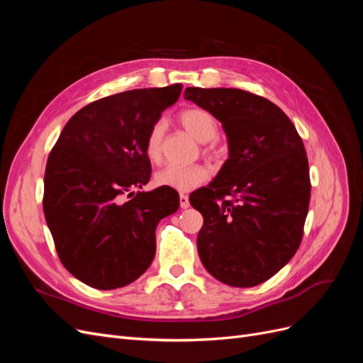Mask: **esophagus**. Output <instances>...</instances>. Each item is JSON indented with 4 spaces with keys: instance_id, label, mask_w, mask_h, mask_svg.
Masks as SVG:
<instances>
[{
    "instance_id": "esophagus-1",
    "label": "esophagus",
    "mask_w": 363,
    "mask_h": 363,
    "mask_svg": "<svg viewBox=\"0 0 363 363\" xmlns=\"http://www.w3.org/2000/svg\"><path fill=\"white\" fill-rule=\"evenodd\" d=\"M191 204H189V196L184 195V194H180V207L182 208H188Z\"/></svg>"
}]
</instances>
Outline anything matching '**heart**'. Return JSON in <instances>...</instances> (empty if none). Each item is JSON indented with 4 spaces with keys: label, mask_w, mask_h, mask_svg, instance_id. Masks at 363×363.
I'll list each match as a JSON object with an SVG mask.
<instances>
[{
    "label": "heart",
    "mask_w": 363,
    "mask_h": 363,
    "mask_svg": "<svg viewBox=\"0 0 363 363\" xmlns=\"http://www.w3.org/2000/svg\"><path fill=\"white\" fill-rule=\"evenodd\" d=\"M180 123L189 133L201 144L213 140L218 136V123L211 112L200 107H192L182 112ZM164 133V123L160 119L148 131L145 142L147 157L151 162H157L162 152V139ZM208 179V171L201 164L180 167V164H168L156 174V183L162 188L172 191L188 192L199 188Z\"/></svg>",
    "instance_id": "obj_1"
}]
</instances>
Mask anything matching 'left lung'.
Wrapping results in <instances>:
<instances>
[{
	"label": "left lung",
	"mask_w": 363,
	"mask_h": 363,
	"mask_svg": "<svg viewBox=\"0 0 363 363\" xmlns=\"http://www.w3.org/2000/svg\"><path fill=\"white\" fill-rule=\"evenodd\" d=\"M184 100L223 124L228 159L191 200L204 224V268L228 286L267 281L294 257L311 200L309 163L291 119L269 100L232 87H186ZM228 194L233 202L223 200Z\"/></svg>",
	"instance_id": "1"
}]
</instances>
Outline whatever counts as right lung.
I'll use <instances>...</instances> for the list:
<instances>
[{
    "instance_id": "right-lung-1",
    "label": "right lung",
    "mask_w": 363,
    "mask_h": 363,
    "mask_svg": "<svg viewBox=\"0 0 363 363\" xmlns=\"http://www.w3.org/2000/svg\"><path fill=\"white\" fill-rule=\"evenodd\" d=\"M182 87L125 91L87 104L50 152L43 213L63 267L87 286L108 291L139 279L155 259L160 219L179 211V194L169 188L125 196L150 182L148 131Z\"/></svg>"
}]
</instances>
